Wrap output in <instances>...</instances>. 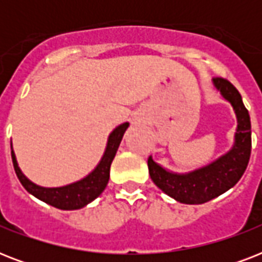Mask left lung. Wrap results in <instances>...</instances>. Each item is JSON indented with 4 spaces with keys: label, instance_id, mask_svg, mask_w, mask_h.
Instances as JSON below:
<instances>
[{
    "label": "left lung",
    "instance_id": "1",
    "mask_svg": "<svg viewBox=\"0 0 262 262\" xmlns=\"http://www.w3.org/2000/svg\"><path fill=\"white\" fill-rule=\"evenodd\" d=\"M212 84L235 113L238 125L231 149L212 163L185 174L168 171L156 163L152 156L148 158V170L154 183L182 204H204L223 194L239 181L250 159L252 126L241 94L228 80L222 77L212 79Z\"/></svg>",
    "mask_w": 262,
    "mask_h": 262
}]
</instances>
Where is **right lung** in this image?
<instances>
[{"label":"right lung","mask_w":262,"mask_h":262,"mask_svg":"<svg viewBox=\"0 0 262 262\" xmlns=\"http://www.w3.org/2000/svg\"><path fill=\"white\" fill-rule=\"evenodd\" d=\"M127 126H129V122L121 123L119 126H117L111 132L102 159L87 177L59 187H43L31 182L18 167L16 155H14L12 143H10L12 162H13L14 171H16L18 181L21 182V185L28 193L35 195L36 199L42 200L43 203L49 204L51 207L63 209V211H73V209H80V208L85 207L87 204H90L91 201H94L96 197L102 194V191L106 189L108 178H110L111 162L118 151L119 144H121V140H122L123 133Z\"/></svg>","instance_id":"obj_1"}]
</instances>
